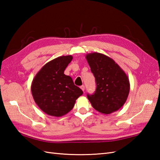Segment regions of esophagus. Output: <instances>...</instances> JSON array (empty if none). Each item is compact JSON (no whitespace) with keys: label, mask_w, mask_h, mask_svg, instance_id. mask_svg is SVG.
Segmentation results:
<instances>
[{"label":"esophagus","mask_w":160,"mask_h":160,"mask_svg":"<svg viewBox=\"0 0 160 160\" xmlns=\"http://www.w3.org/2000/svg\"><path fill=\"white\" fill-rule=\"evenodd\" d=\"M80 88H81V89H82L83 91H84V90H85V86H84V85H81V86Z\"/></svg>","instance_id":"esophagus-1"}]
</instances>
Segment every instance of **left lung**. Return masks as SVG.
<instances>
[{
  "instance_id": "obj_1",
  "label": "left lung",
  "mask_w": 160,
  "mask_h": 160,
  "mask_svg": "<svg viewBox=\"0 0 160 160\" xmlns=\"http://www.w3.org/2000/svg\"><path fill=\"white\" fill-rule=\"evenodd\" d=\"M85 58L96 79L95 93L87 95L92 107L106 115L119 110L130 92L127 75L112 58L102 53H88Z\"/></svg>"
}]
</instances>
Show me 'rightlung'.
Here are the masks:
<instances>
[{
  "label": "right lung",
  "mask_w": 160,
  "mask_h": 160,
  "mask_svg": "<svg viewBox=\"0 0 160 160\" xmlns=\"http://www.w3.org/2000/svg\"><path fill=\"white\" fill-rule=\"evenodd\" d=\"M72 56L58 57L45 64L35 75L31 85L34 102L50 116L61 117L72 109L83 91L64 74Z\"/></svg>",
  "instance_id": "obj_1"
}]
</instances>
